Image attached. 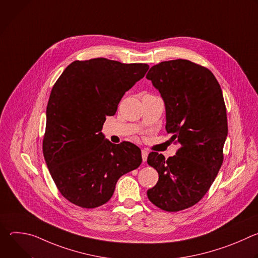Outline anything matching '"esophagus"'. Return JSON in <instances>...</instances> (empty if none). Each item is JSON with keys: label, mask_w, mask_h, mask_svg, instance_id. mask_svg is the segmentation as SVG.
Returning a JSON list of instances; mask_svg holds the SVG:
<instances>
[{"label": "esophagus", "mask_w": 258, "mask_h": 258, "mask_svg": "<svg viewBox=\"0 0 258 258\" xmlns=\"http://www.w3.org/2000/svg\"><path fill=\"white\" fill-rule=\"evenodd\" d=\"M148 151L146 150H142V159H143V162H145L147 160V157H148Z\"/></svg>", "instance_id": "esophagus-1"}]
</instances>
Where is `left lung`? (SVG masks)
Masks as SVG:
<instances>
[{
	"mask_svg": "<svg viewBox=\"0 0 258 258\" xmlns=\"http://www.w3.org/2000/svg\"><path fill=\"white\" fill-rule=\"evenodd\" d=\"M146 79L159 91L166 132L180 146L168 159L149 154L147 162L159 178L147 195L165 211L186 209L207 193L223 164L228 137L223 91L210 70L183 59L152 66Z\"/></svg>",
	"mask_w": 258,
	"mask_h": 258,
	"instance_id": "1",
	"label": "left lung"
}]
</instances>
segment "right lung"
Masks as SVG:
<instances>
[{"mask_svg": "<svg viewBox=\"0 0 258 258\" xmlns=\"http://www.w3.org/2000/svg\"><path fill=\"white\" fill-rule=\"evenodd\" d=\"M148 64L105 58L75 61L54 85L48 106L44 157L63 197L95 208L112 197L118 178L142 163L139 147L112 144L102 131L122 96L143 79Z\"/></svg>", "mask_w": 258, "mask_h": 258, "instance_id": "add662e5", "label": "right lung"}]
</instances>
